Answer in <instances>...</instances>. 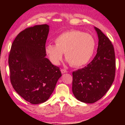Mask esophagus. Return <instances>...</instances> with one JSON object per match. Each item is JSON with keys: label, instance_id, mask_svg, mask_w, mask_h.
I'll return each instance as SVG.
<instances>
[{"label": "esophagus", "instance_id": "esophagus-1", "mask_svg": "<svg viewBox=\"0 0 125 125\" xmlns=\"http://www.w3.org/2000/svg\"><path fill=\"white\" fill-rule=\"evenodd\" d=\"M61 73H62V74H63V73H67V72H68L66 70H65V69H62L61 70Z\"/></svg>", "mask_w": 125, "mask_h": 125}]
</instances>
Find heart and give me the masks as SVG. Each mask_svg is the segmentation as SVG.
<instances>
[{"label":"heart","instance_id":"b5f03b06","mask_svg":"<svg viewBox=\"0 0 125 125\" xmlns=\"http://www.w3.org/2000/svg\"><path fill=\"white\" fill-rule=\"evenodd\" d=\"M56 45L48 44L45 51L53 64L58 65L65 53L69 64L75 67L83 66L89 62L95 48V39L90 34L77 30L61 33L54 40Z\"/></svg>","mask_w":125,"mask_h":125}]
</instances>
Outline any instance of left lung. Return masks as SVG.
Here are the masks:
<instances>
[{
	"label": "left lung",
	"mask_w": 125,
	"mask_h": 125,
	"mask_svg": "<svg viewBox=\"0 0 125 125\" xmlns=\"http://www.w3.org/2000/svg\"><path fill=\"white\" fill-rule=\"evenodd\" d=\"M98 38L97 54L86 66L72 73V92L80 101L93 104L106 93L115 77V58L112 42L94 27Z\"/></svg>",
	"instance_id": "left-lung-1"
}]
</instances>
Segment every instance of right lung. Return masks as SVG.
<instances>
[{"instance_id":"right-lung-1","label":"right lung","mask_w":125,"mask_h":125,"mask_svg":"<svg viewBox=\"0 0 125 125\" xmlns=\"http://www.w3.org/2000/svg\"><path fill=\"white\" fill-rule=\"evenodd\" d=\"M49 31L48 25L42 24L20 32L12 44L8 57L13 89L32 104L48 100L61 76L60 68L45 57Z\"/></svg>"}]
</instances>
